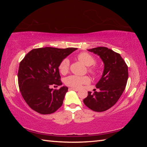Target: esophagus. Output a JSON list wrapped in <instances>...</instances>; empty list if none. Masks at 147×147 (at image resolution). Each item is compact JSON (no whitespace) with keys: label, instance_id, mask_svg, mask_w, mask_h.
I'll use <instances>...</instances> for the list:
<instances>
[{"label":"esophagus","instance_id":"34e87169","mask_svg":"<svg viewBox=\"0 0 147 147\" xmlns=\"http://www.w3.org/2000/svg\"><path fill=\"white\" fill-rule=\"evenodd\" d=\"M69 89H71V90H74V91H78L79 89H76V88H70Z\"/></svg>","mask_w":147,"mask_h":147}]
</instances>
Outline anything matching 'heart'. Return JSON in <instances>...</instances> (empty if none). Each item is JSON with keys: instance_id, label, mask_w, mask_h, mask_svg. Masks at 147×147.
Segmentation results:
<instances>
[{"instance_id": "1", "label": "heart", "mask_w": 147, "mask_h": 147, "mask_svg": "<svg viewBox=\"0 0 147 147\" xmlns=\"http://www.w3.org/2000/svg\"><path fill=\"white\" fill-rule=\"evenodd\" d=\"M78 60L82 62L85 65L89 67L88 71L93 74L98 73V70L94 67H90L95 64L96 60L93 56L88 53H81L77 56ZM59 71L62 74L67 73L69 69V60L67 58L62 59L58 66ZM90 82V78L88 76H79L76 75H71L66 77L64 80V83L65 85L73 87L74 88H79L83 84H88Z\"/></svg>"}]
</instances>
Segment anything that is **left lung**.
Instances as JSON below:
<instances>
[{"mask_svg": "<svg viewBox=\"0 0 147 147\" xmlns=\"http://www.w3.org/2000/svg\"><path fill=\"white\" fill-rule=\"evenodd\" d=\"M88 51L100 56L104 64L102 76L96 84L100 91H88L84 103L91 110L101 112L115 105L126 88L128 66L121 55L107 47H99Z\"/></svg>", "mask_w": 147, "mask_h": 147, "instance_id": "8db88e82", "label": "left lung"}]
</instances>
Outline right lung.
I'll return each mask as SVG.
<instances>
[{
    "label": "right lung",
    "instance_id": "add662e5",
    "mask_svg": "<svg viewBox=\"0 0 147 147\" xmlns=\"http://www.w3.org/2000/svg\"><path fill=\"white\" fill-rule=\"evenodd\" d=\"M76 49H34L21 61L18 71L19 89L24 100L33 110L43 115L51 114L63 104L67 87L53 89L51 86L61 85L59 64Z\"/></svg>",
    "mask_w": 147,
    "mask_h": 147
}]
</instances>
